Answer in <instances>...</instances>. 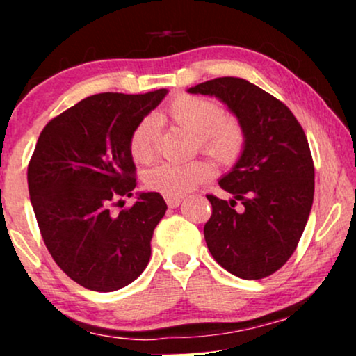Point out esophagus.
Returning a JSON list of instances; mask_svg holds the SVG:
<instances>
[{"mask_svg":"<svg viewBox=\"0 0 356 356\" xmlns=\"http://www.w3.org/2000/svg\"><path fill=\"white\" fill-rule=\"evenodd\" d=\"M165 201H167V206L168 207H178L179 204H181L183 197L181 196H165Z\"/></svg>","mask_w":356,"mask_h":356,"instance_id":"1","label":"esophagus"}]
</instances>
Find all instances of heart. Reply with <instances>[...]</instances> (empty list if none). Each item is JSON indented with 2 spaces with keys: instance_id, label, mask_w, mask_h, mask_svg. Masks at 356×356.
Returning <instances> with one entry per match:
<instances>
[{
  "instance_id": "1",
  "label": "heart",
  "mask_w": 356,
  "mask_h": 356,
  "mask_svg": "<svg viewBox=\"0 0 356 356\" xmlns=\"http://www.w3.org/2000/svg\"><path fill=\"white\" fill-rule=\"evenodd\" d=\"M173 124L196 134L197 145L222 165L235 163L245 147V129L235 116L222 113L217 102L196 95H178L167 108ZM159 124L152 116L140 120L129 139V152L139 163L152 160ZM213 175L211 162L204 159L188 163H160L144 173L145 188L163 196H183Z\"/></svg>"
}]
</instances>
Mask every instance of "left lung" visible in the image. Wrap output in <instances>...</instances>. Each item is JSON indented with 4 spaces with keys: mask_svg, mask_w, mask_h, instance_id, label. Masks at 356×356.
I'll return each mask as SVG.
<instances>
[{
    "mask_svg": "<svg viewBox=\"0 0 356 356\" xmlns=\"http://www.w3.org/2000/svg\"><path fill=\"white\" fill-rule=\"evenodd\" d=\"M188 92L217 97L245 129L240 159L218 179L232 199L207 194L209 251L230 274L264 279L290 259L308 222L314 197L308 139L289 106L240 77H217Z\"/></svg>",
    "mask_w": 356,
    "mask_h": 356,
    "instance_id": "left-lung-1",
    "label": "left lung"
}]
</instances>
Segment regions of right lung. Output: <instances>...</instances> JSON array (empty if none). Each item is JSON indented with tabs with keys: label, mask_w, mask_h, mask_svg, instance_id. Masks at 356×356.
I'll list each match as a JSON object with an SVG mask.
<instances>
[{
	"label": "right lung",
	"mask_w": 356,
	"mask_h": 356,
	"mask_svg": "<svg viewBox=\"0 0 356 356\" xmlns=\"http://www.w3.org/2000/svg\"><path fill=\"white\" fill-rule=\"evenodd\" d=\"M167 94L87 97L53 118L37 140L27 183L38 228L56 264L84 289L120 290L149 264L154 228L167 211L163 197L139 193L129 209L110 207L133 196L131 134Z\"/></svg>",
	"instance_id": "1"
}]
</instances>
